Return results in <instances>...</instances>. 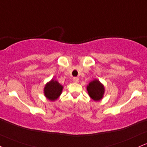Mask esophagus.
<instances>
[{"label": "esophagus", "instance_id": "obj_1", "mask_svg": "<svg viewBox=\"0 0 147 147\" xmlns=\"http://www.w3.org/2000/svg\"><path fill=\"white\" fill-rule=\"evenodd\" d=\"M73 81L75 83H78L79 81V79L78 77H74V78H73Z\"/></svg>", "mask_w": 147, "mask_h": 147}]
</instances>
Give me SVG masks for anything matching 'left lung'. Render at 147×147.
I'll list each match as a JSON object with an SVG mask.
<instances>
[{
    "instance_id": "left-lung-1",
    "label": "left lung",
    "mask_w": 147,
    "mask_h": 147,
    "mask_svg": "<svg viewBox=\"0 0 147 147\" xmlns=\"http://www.w3.org/2000/svg\"><path fill=\"white\" fill-rule=\"evenodd\" d=\"M87 91L88 95L92 99L95 101H98L103 98L105 94V87L98 79H94L88 84Z\"/></svg>"
}]
</instances>
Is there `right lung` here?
<instances>
[{"label": "right lung", "mask_w": 147, "mask_h": 147, "mask_svg": "<svg viewBox=\"0 0 147 147\" xmlns=\"http://www.w3.org/2000/svg\"><path fill=\"white\" fill-rule=\"evenodd\" d=\"M63 86L55 79H52L46 84L44 88V94L48 100L55 101L62 93Z\"/></svg>", "instance_id": "right-lung-1"}]
</instances>
